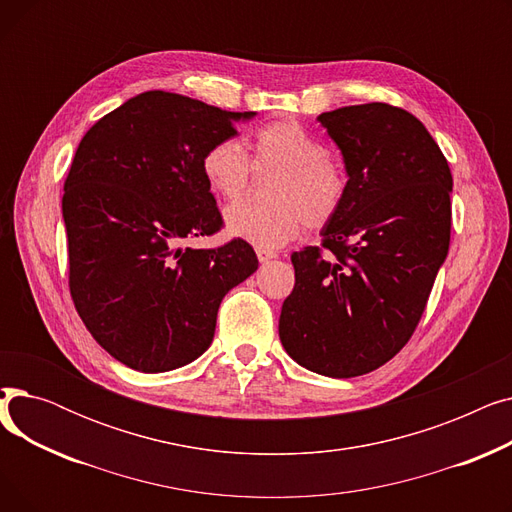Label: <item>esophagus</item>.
<instances>
[{"label":"esophagus","mask_w":512,"mask_h":512,"mask_svg":"<svg viewBox=\"0 0 512 512\" xmlns=\"http://www.w3.org/2000/svg\"><path fill=\"white\" fill-rule=\"evenodd\" d=\"M255 253H257V259L261 261V263H267V261H272V259H276V253L274 251H267V249H255Z\"/></svg>","instance_id":"34e87169"}]
</instances>
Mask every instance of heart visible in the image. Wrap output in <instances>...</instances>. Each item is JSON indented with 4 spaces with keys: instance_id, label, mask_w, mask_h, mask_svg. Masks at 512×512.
I'll return each mask as SVG.
<instances>
[{
    "instance_id": "obj_1",
    "label": "heart",
    "mask_w": 512,
    "mask_h": 512,
    "mask_svg": "<svg viewBox=\"0 0 512 512\" xmlns=\"http://www.w3.org/2000/svg\"><path fill=\"white\" fill-rule=\"evenodd\" d=\"M253 166L278 170L272 182V205L238 203L226 211L232 236L259 249H278L297 238L307 224L313 230L328 226L344 205L346 176L330 157L328 145L299 122H274L253 137ZM201 172L215 195L238 201L251 180V161L242 147L224 139L201 157Z\"/></svg>"
}]
</instances>
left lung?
<instances>
[{
    "label": "left lung",
    "mask_w": 512,
    "mask_h": 512,
    "mask_svg": "<svg viewBox=\"0 0 512 512\" xmlns=\"http://www.w3.org/2000/svg\"><path fill=\"white\" fill-rule=\"evenodd\" d=\"M344 157V205L321 247L292 253L280 313L286 353L328 378L388 363L413 336L450 245L448 161L427 128L388 103L317 118Z\"/></svg>",
    "instance_id": "1"
}]
</instances>
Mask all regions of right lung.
<instances>
[{"mask_svg":"<svg viewBox=\"0 0 512 512\" xmlns=\"http://www.w3.org/2000/svg\"><path fill=\"white\" fill-rule=\"evenodd\" d=\"M253 116L147 91L78 143L62 197L68 286L91 336L130 369L170 371L203 355L226 292L257 270L242 238L184 247L224 226L203 153Z\"/></svg>","mask_w":512,"mask_h":512,"instance_id":"right-lung-1","label":"right lung"}]
</instances>
